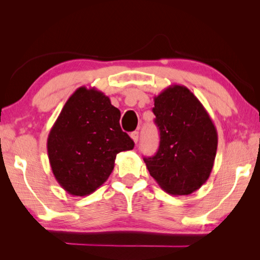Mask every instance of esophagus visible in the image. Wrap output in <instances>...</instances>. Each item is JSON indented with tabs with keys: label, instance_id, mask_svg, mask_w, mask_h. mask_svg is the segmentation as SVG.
Masks as SVG:
<instances>
[{
	"label": "esophagus",
	"instance_id": "obj_1",
	"mask_svg": "<svg viewBox=\"0 0 260 260\" xmlns=\"http://www.w3.org/2000/svg\"><path fill=\"white\" fill-rule=\"evenodd\" d=\"M130 137H131V139L133 140V142L138 143V141H139V132H138V131L132 132L131 135H130Z\"/></svg>",
	"mask_w": 260,
	"mask_h": 260
}]
</instances>
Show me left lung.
<instances>
[{
  "label": "left lung",
  "mask_w": 260,
  "mask_h": 260,
  "mask_svg": "<svg viewBox=\"0 0 260 260\" xmlns=\"http://www.w3.org/2000/svg\"><path fill=\"white\" fill-rule=\"evenodd\" d=\"M153 113L160 142L146 168L165 192L188 195L208 180L218 133L205 107L186 86L172 84L154 96Z\"/></svg>",
  "instance_id": "left-lung-1"
}]
</instances>
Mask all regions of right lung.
<instances>
[{"label": "right lung", "mask_w": 260, "mask_h": 260, "mask_svg": "<svg viewBox=\"0 0 260 260\" xmlns=\"http://www.w3.org/2000/svg\"><path fill=\"white\" fill-rule=\"evenodd\" d=\"M119 119V109L95 88L80 86L67 100L46 144L53 175L67 193L98 190L111 176L116 155L135 146Z\"/></svg>", "instance_id": "1"}]
</instances>
